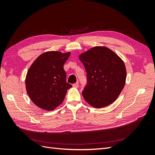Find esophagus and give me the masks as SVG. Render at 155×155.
I'll return each instance as SVG.
<instances>
[{
	"label": "esophagus",
	"mask_w": 155,
	"mask_h": 155,
	"mask_svg": "<svg viewBox=\"0 0 155 155\" xmlns=\"http://www.w3.org/2000/svg\"><path fill=\"white\" fill-rule=\"evenodd\" d=\"M78 85H79V83H78V82H76V83L73 84V87H74V88H78Z\"/></svg>",
	"instance_id": "obj_1"
}]
</instances>
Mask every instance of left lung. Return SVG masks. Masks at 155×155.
<instances>
[{"label": "left lung", "mask_w": 155, "mask_h": 155, "mask_svg": "<svg viewBox=\"0 0 155 155\" xmlns=\"http://www.w3.org/2000/svg\"><path fill=\"white\" fill-rule=\"evenodd\" d=\"M87 72V85L82 92L85 100L95 108L112 104L126 80L125 64L118 55L105 46H95L79 55Z\"/></svg>", "instance_id": "1"}]
</instances>
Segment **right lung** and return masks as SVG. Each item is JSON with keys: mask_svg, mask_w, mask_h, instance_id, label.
Instances as JSON below:
<instances>
[{"mask_svg": "<svg viewBox=\"0 0 155 155\" xmlns=\"http://www.w3.org/2000/svg\"><path fill=\"white\" fill-rule=\"evenodd\" d=\"M70 52L58 51L42 54L32 63L26 77V88L31 101L46 110L55 109L62 104L68 89L63 65Z\"/></svg>", "mask_w": 155, "mask_h": 155, "instance_id": "1", "label": "right lung"}]
</instances>
